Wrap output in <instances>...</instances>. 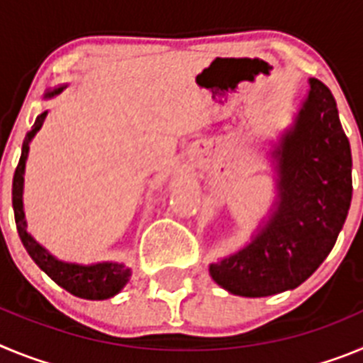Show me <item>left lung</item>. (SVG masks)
Segmentation results:
<instances>
[{
	"instance_id": "obj_1",
	"label": "left lung",
	"mask_w": 363,
	"mask_h": 363,
	"mask_svg": "<svg viewBox=\"0 0 363 363\" xmlns=\"http://www.w3.org/2000/svg\"><path fill=\"white\" fill-rule=\"evenodd\" d=\"M309 83L277 150V211L245 249L211 265L214 281L238 296H271L303 284L335 247L351 207V145L335 96L320 79Z\"/></svg>"
}]
</instances>
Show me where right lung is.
<instances>
[{"label": "right lung", "instance_id": "1", "mask_svg": "<svg viewBox=\"0 0 363 363\" xmlns=\"http://www.w3.org/2000/svg\"><path fill=\"white\" fill-rule=\"evenodd\" d=\"M60 91H63V86L56 89L54 92H49L47 98L57 94ZM47 118V112L40 114L32 125V130L27 133L23 140V149H21V156H19V163L16 167L14 172V182H12V207H14V218L16 225H18L19 238L23 242L25 249L30 255V258L36 262L41 267V271H45L56 281L60 287H63L65 291H69L70 294L79 298H86V300H105V298H111L121 291L127 281L130 278V269H127L121 264H96V265H74V264H63V262H57L54 256H50L49 252L45 251L43 247L38 245L34 240H32L30 234L25 230V214H23V200H21V194H23V172H25V160H27L28 154V143H30L32 136L40 130L41 123Z\"/></svg>", "mask_w": 363, "mask_h": 363}]
</instances>
